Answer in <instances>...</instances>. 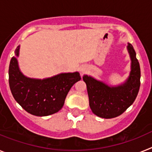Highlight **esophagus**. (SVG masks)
<instances>
[{
    "instance_id": "1",
    "label": "esophagus",
    "mask_w": 152,
    "mask_h": 152,
    "mask_svg": "<svg viewBox=\"0 0 152 152\" xmlns=\"http://www.w3.org/2000/svg\"><path fill=\"white\" fill-rule=\"evenodd\" d=\"M86 70H87V67H86V66H82L80 67V72H82V73L86 72Z\"/></svg>"
}]
</instances>
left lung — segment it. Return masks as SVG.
<instances>
[{
  "label": "left lung",
  "instance_id": "left-lung-1",
  "mask_svg": "<svg viewBox=\"0 0 152 152\" xmlns=\"http://www.w3.org/2000/svg\"><path fill=\"white\" fill-rule=\"evenodd\" d=\"M127 51L131 60V72L125 83L110 86L104 83L84 75L89 103L92 112L106 119L121 115L129 107L137 97L141 85V69L132 45L128 43Z\"/></svg>",
  "mask_w": 152,
  "mask_h": 152
}]
</instances>
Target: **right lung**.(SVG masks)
I'll use <instances>...</instances> for the list:
<instances>
[{"instance_id":"add662e5","label":"right lung","mask_w":152,"mask_h":152,"mask_svg":"<svg viewBox=\"0 0 152 152\" xmlns=\"http://www.w3.org/2000/svg\"><path fill=\"white\" fill-rule=\"evenodd\" d=\"M19 49L20 45L15 49L16 57ZM16 57L11 58L8 71L9 86L15 100L35 116H48L60 110L71 87L81 80L80 73H60L43 80L28 78L19 69Z\"/></svg>"}]
</instances>
